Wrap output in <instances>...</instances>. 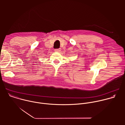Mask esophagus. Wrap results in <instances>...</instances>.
<instances>
[{
  "label": "esophagus",
  "instance_id": "34e87169",
  "mask_svg": "<svg viewBox=\"0 0 125 125\" xmlns=\"http://www.w3.org/2000/svg\"><path fill=\"white\" fill-rule=\"evenodd\" d=\"M60 51H61L60 48H57V49H55V51H56V52H60Z\"/></svg>",
  "mask_w": 125,
  "mask_h": 125
}]
</instances>
